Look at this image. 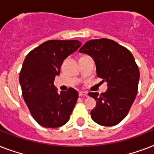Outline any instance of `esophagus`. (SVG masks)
Masks as SVG:
<instances>
[{
    "instance_id": "34e87169",
    "label": "esophagus",
    "mask_w": 154,
    "mask_h": 154,
    "mask_svg": "<svg viewBox=\"0 0 154 154\" xmlns=\"http://www.w3.org/2000/svg\"><path fill=\"white\" fill-rule=\"evenodd\" d=\"M79 96L80 97H87L88 96V94H87V93H85V92L81 91V92H79Z\"/></svg>"
}]
</instances>
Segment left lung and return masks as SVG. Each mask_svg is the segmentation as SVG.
<instances>
[{
    "instance_id": "obj_1",
    "label": "left lung",
    "mask_w": 154,
    "mask_h": 154,
    "mask_svg": "<svg viewBox=\"0 0 154 154\" xmlns=\"http://www.w3.org/2000/svg\"><path fill=\"white\" fill-rule=\"evenodd\" d=\"M94 58L97 74L107 82L105 93H89L97 105L91 111L94 122L113 126L126 117L138 89L140 72L131 52L107 38L90 40L80 49Z\"/></svg>"
}]
</instances>
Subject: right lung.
I'll return each instance as SVG.
<instances>
[{
    "mask_svg": "<svg viewBox=\"0 0 154 154\" xmlns=\"http://www.w3.org/2000/svg\"><path fill=\"white\" fill-rule=\"evenodd\" d=\"M82 42L77 40H50L26 56L19 76L23 98L32 117L45 128L62 126L69 120L78 93L69 88L58 94L53 85L60 66Z\"/></svg>",
    "mask_w": 154,
    "mask_h": 154,
    "instance_id": "1",
    "label": "right lung"
}]
</instances>
